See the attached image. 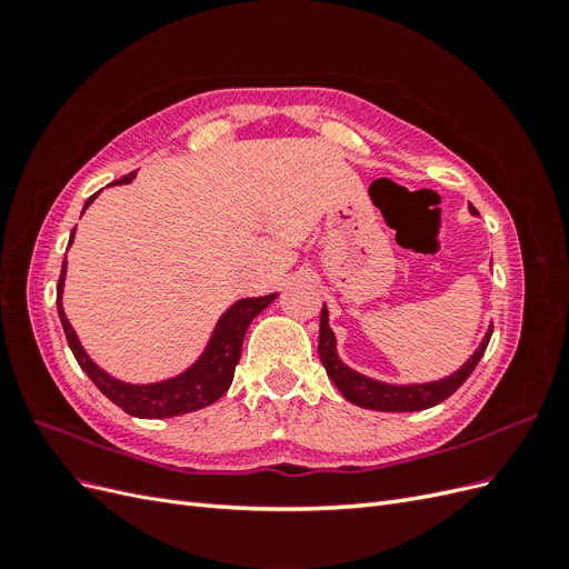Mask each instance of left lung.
Listing matches in <instances>:
<instances>
[{"label":"left lung","mask_w":569,"mask_h":569,"mask_svg":"<svg viewBox=\"0 0 569 569\" xmlns=\"http://www.w3.org/2000/svg\"><path fill=\"white\" fill-rule=\"evenodd\" d=\"M470 211L477 216L475 206H470ZM489 339H491V327L487 330L485 339H481L477 351L465 360L453 375L443 377V380L422 382V385H389V382H380V380H372V377L360 375L343 363L337 353V339H335V332L330 330L327 306H322L318 353L327 370V377L335 382V387L341 391L343 399L351 401L353 406L382 410V412H412V410L432 408L449 399V396L472 375V370L477 368L481 356H485L489 347Z\"/></svg>","instance_id":"1"}]
</instances>
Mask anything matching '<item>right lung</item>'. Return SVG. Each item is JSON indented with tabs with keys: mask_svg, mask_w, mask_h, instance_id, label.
<instances>
[{
	"mask_svg": "<svg viewBox=\"0 0 569 569\" xmlns=\"http://www.w3.org/2000/svg\"><path fill=\"white\" fill-rule=\"evenodd\" d=\"M134 176L137 173H130L111 184H128L134 180ZM97 194H92L88 201H84V209H88V206L97 199ZM73 234L76 230L71 232L68 244L73 242ZM63 280H66V261L61 266V278L57 287V308H59V318L63 325L68 347H71L78 366L99 387V391L104 393L107 399H111L118 408H123L128 416L147 418V420L176 418V416H184V412H192L216 403L232 385L234 368L239 363V356H242V341L251 320L261 313L263 308H268L274 301V297H278V295H268V297L239 299L220 316L203 353L184 372L170 377V380H163V382L130 385V382H120L107 370H101L88 356V351L82 349V343L71 322H68L61 306Z\"/></svg>",
	"mask_w": 569,
	"mask_h": 569,
	"instance_id": "add662e5",
	"label": "right lung"
}]
</instances>
